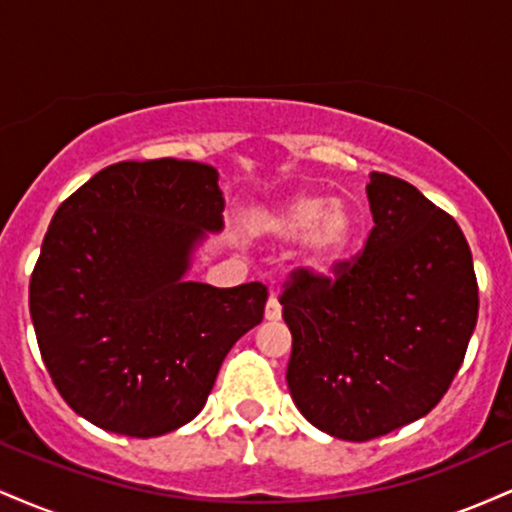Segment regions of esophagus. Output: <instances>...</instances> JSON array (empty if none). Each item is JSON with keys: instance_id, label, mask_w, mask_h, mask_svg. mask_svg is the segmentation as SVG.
Masks as SVG:
<instances>
[{"instance_id": "esophagus-1", "label": "esophagus", "mask_w": 512, "mask_h": 512, "mask_svg": "<svg viewBox=\"0 0 512 512\" xmlns=\"http://www.w3.org/2000/svg\"><path fill=\"white\" fill-rule=\"evenodd\" d=\"M264 317H267L269 322H276L281 317V305H279V298L274 296H269V301H267V308H264Z\"/></svg>"}]
</instances>
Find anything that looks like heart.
<instances>
[{
    "mask_svg": "<svg viewBox=\"0 0 512 512\" xmlns=\"http://www.w3.org/2000/svg\"><path fill=\"white\" fill-rule=\"evenodd\" d=\"M255 233L267 243H291L301 238L298 267L310 274H325L354 250L358 221L342 199L325 195H293L262 209Z\"/></svg>",
    "mask_w": 512,
    "mask_h": 512,
    "instance_id": "heart-1",
    "label": "heart"
}]
</instances>
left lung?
<instances>
[{
	"mask_svg": "<svg viewBox=\"0 0 512 512\" xmlns=\"http://www.w3.org/2000/svg\"><path fill=\"white\" fill-rule=\"evenodd\" d=\"M373 231L337 279L303 269L281 293L293 337L286 383L305 419L363 443L443 399L477 327L472 252L452 216L409 182L370 173Z\"/></svg>",
	"mask_w": 512,
	"mask_h": 512,
	"instance_id": "8db88e82",
	"label": "left lung"
}]
</instances>
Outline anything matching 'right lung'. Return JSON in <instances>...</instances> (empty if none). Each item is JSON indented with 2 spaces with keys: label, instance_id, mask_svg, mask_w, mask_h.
I'll return each instance as SVG.
<instances>
[{
  "label": "right lung",
  "instance_id": "1",
  "mask_svg": "<svg viewBox=\"0 0 512 512\" xmlns=\"http://www.w3.org/2000/svg\"><path fill=\"white\" fill-rule=\"evenodd\" d=\"M221 231L219 170L197 161H120L60 204L28 305L45 368L76 414L156 438L202 411L267 303L260 281L187 279L199 245Z\"/></svg>",
  "mask_w": 512,
  "mask_h": 512
}]
</instances>
